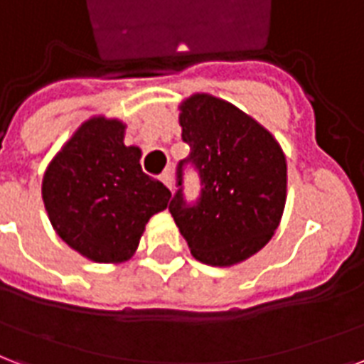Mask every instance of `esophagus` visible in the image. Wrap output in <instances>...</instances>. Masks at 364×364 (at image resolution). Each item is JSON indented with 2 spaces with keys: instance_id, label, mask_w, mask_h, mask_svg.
Masks as SVG:
<instances>
[{
  "instance_id": "esophagus-1",
  "label": "esophagus",
  "mask_w": 364,
  "mask_h": 364,
  "mask_svg": "<svg viewBox=\"0 0 364 364\" xmlns=\"http://www.w3.org/2000/svg\"><path fill=\"white\" fill-rule=\"evenodd\" d=\"M161 182L167 186L168 190H173L174 188V176H173V168H165L161 174Z\"/></svg>"
}]
</instances>
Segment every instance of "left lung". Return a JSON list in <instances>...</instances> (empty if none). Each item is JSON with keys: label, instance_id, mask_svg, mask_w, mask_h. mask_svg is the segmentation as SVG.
<instances>
[{"label": "left lung", "instance_id": "8db88e82", "mask_svg": "<svg viewBox=\"0 0 364 364\" xmlns=\"http://www.w3.org/2000/svg\"><path fill=\"white\" fill-rule=\"evenodd\" d=\"M178 108L190 156L178 163V190L168 210L196 260L233 266L264 249L277 230L287 201V159L272 132L222 98L197 92ZM188 162L202 178L193 205L181 193Z\"/></svg>", "mask_w": 364, "mask_h": 364}]
</instances>
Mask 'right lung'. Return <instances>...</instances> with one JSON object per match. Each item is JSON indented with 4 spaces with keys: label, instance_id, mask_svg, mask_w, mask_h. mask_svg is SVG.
<instances>
[{
    "label": "right lung",
    "instance_id": "obj_1",
    "mask_svg": "<svg viewBox=\"0 0 364 364\" xmlns=\"http://www.w3.org/2000/svg\"><path fill=\"white\" fill-rule=\"evenodd\" d=\"M123 138V121L87 119L53 157L41 184L58 237L100 264L129 260L148 220L171 199L167 186L140 167V148Z\"/></svg>",
    "mask_w": 364,
    "mask_h": 364
}]
</instances>
